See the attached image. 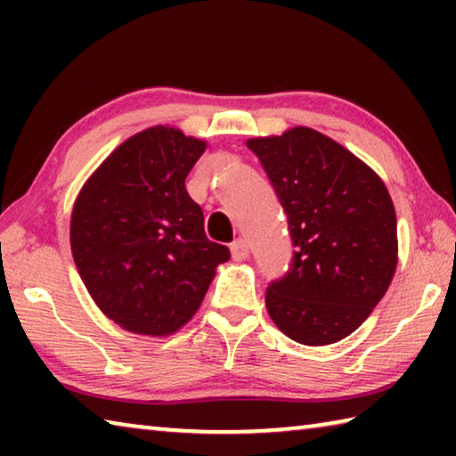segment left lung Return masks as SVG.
Listing matches in <instances>:
<instances>
[{"label": "left lung", "instance_id": "1", "mask_svg": "<svg viewBox=\"0 0 456 456\" xmlns=\"http://www.w3.org/2000/svg\"><path fill=\"white\" fill-rule=\"evenodd\" d=\"M205 142L152 126L122 142L76 199L70 245L96 305L120 328L168 336L197 314L229 247L205 233L184 179Z\"/></svg>", "mask_w": 456, "mask_h": 456}]
</instances>
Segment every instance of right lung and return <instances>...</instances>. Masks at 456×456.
Here are the masks:
<instances>
[{
	"mask_svg": "<svg viewBox=\"0 0 456 456\" xmlns=\"http://www.w3.org/2000/svg\"><path fill=\"white\" fill-rule=\"evenodd\" d=\"M288 219L291 264L265 289L285 336L326 346L362 326L396 272L392 199L372 168L331 138L297 126L251 141Z\"/></svg>",
	"mask_w": 456,
	"mask_h": 456,
	"instance_id": "1",
	"label": "right lung"
}]
</instances>
